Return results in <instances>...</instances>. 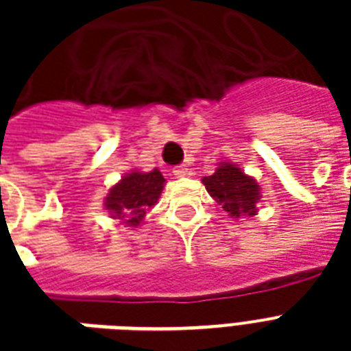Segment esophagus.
<instances>
[{
    "label": "esophagus",
    "instance_id": "1",
    "mask_svg": "<svg viewBox=\"0 0 351 351\" xmlns=\"http://www.w3.org/2000/svg\"><path fill=\"white\" fill-rule=\"evenodd\" d=\"M173 175L178 176V178H182V176L189 175V169H187L186 164H180V165H176L175 169H173Z\"/></svg>",
    "mask_w": 351,
    "mask_h": 351
}]
</instances>
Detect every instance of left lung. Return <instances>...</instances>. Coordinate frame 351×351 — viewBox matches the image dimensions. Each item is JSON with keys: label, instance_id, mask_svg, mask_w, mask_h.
Masks as SVG:
<instances>
[{"label": "left lung", "instance_id": "obj_1", "mask_svg": "<svg viewBox=\"0 0 351 351\" xmlns=\"http://www.w3.org/2000/svg\"><path fill=\"white\" fill-rule=\"evenodd\" d=\"M202 184L209 195L233 219H240L242 215L251 217L256 213V202L261 200V187L234 164L222 162L213 175L204 176Z\"/></svg>", "mask_w": 351, "mask_h": 351}]
</instances>
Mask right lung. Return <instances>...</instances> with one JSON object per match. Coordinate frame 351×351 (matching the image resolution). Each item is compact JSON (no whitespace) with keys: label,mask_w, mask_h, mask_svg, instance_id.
Segmentation results:
<instances>
[{"label":"right lung","mask_w":351,"mask_h":351,"mask_svg":"<svg viewBox=\"0 0 351 351\" xmlns=\"http://www.w3.org/2000/svg\"><path fill=\"white\" fill-rule=\"evenodd\" d=\"M165 178L158 169L151 173H129L106 198V208L112 219L129 226H138L149 209L158 200Z\"/></svg>","instance_id":"obj_1"}]
</instances>
